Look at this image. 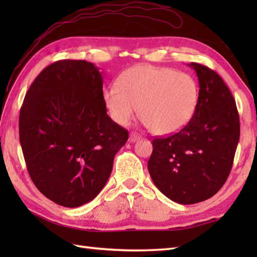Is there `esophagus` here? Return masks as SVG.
<instances>
[{
    "label": "esophagus",
    "mask_w": 257,
    "mask_h": 257,
    "mask_svg": "<svg viewBox=\"0 0 257 257\" xmlns=\"http://www.w3.org/2000/svg\"><path fill=\"white\" fill-rule=\"evenodd\" d=\"M139 139H140V137H139L138 134H136V133L130 134V137H129V141H130V143H135V141H137V140H139Z\"/></svg>",
    "instance_id": "obj_1"
}]
</instances>
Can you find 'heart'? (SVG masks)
<instances>
[{
    "label": "heart",
    "mask_w": 257,
    "mask_h": 257,
    "mask_svg": "<svg viewBox=\"0 0 257 257\" xmlns=\"http://www.w3.org/2000/svg\"><path fill=\"white\" fill-rule=\"evenodd\" d=\"M114 122L127 125L138 111L150 132L158 136L176 134L193 118L200 88L192 76L168 67L140 65L123 72L118 87L103 94Z\"/></svg>",
    "instance_id": "heart-1"
}]
</instances>
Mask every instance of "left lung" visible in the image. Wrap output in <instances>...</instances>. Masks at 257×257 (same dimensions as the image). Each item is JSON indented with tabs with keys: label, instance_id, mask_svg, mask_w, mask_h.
Wrapping results in <instances>:
<instances>
[{
	"label": "left lung",
	"instance_id": "1",
	"mask_svg": "<svg viewBox=\"0 0 257 257\" xmlns=\"http://www.w3.org/2000/svg\"><path fill=\"white\" fill-rule=\"evenodd\" d=\"M200 99L193 118L180 132L152 140L148 170L156 187L180 204L210 199L225 183L239 139L235 100L214 70L191 63Z\"/></svg>",
	"mask_w": 257,
	"mask_h": 257
}]
</instances>
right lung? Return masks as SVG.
<instances>
[{
    "mask_svg": "<svg viewBox=\"0 0 257 257\" xmlns=\"http://www.w3.org/2000/svg\"><path fill=\"white\" fill-rule=\"evenodd\" d=\"M20 143L33 183L66 207L96 198L128 132L107 114L92 63L63 59L40 73L21 107Z\"/></svg>",
    "mask_w": 257,
    "mask_h": 257,
    "instance_id": "1",
    "label": "right lung"
}]
</instances>
